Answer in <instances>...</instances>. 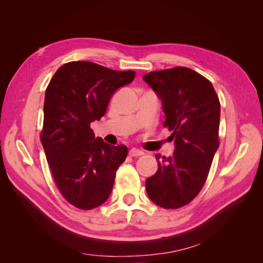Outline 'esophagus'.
I'll return each mask as SVG.
<instances>
[{
  "mask_svg": "<svg viewBox=\"0 0 263 263\" xmlns=\"http://www.w3.org/2000/svg\"><path fill=\"white\" fill-rule=\"evenodd\" d=\"M142 155H144V153H142V151L139 150V149L132 148L129 150V156L130 157H139V156H142Z\"/></svg>",
  "mask_w": 263,
  "mask_h": 263,
  "instance_id": "1",
  "label": "esophagus"
}]
</instances>
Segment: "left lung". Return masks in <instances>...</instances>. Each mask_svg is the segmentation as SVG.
I'll return each instance as SVG.
<instances>
[{
    "mask_svg": "<svg viewBox=\"0 0 263 263\" xmlns=\"http://www.w3.org/2000/svg\"><path fill=\"white\" fill-rule=\"evenodd\" d=\"M142 79L162 101L163 126L176 145L146 180L147 194L160 208L180 209L200 193L218 149V95L210 80L185 67L153 71Z\"/></svg>",
    "mask_w": 263,
    "mask_h": 263,
    "instance_id": "1",
    "label": "left lung"
}]
</instances>
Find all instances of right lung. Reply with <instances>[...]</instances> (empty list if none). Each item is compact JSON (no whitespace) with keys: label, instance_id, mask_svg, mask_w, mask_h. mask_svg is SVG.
<instances>
[{"label":"right lung","instance_id":"1","mask_svg":"<svg viewBox=\"0 0 263 263\" xmlns=\"http://www.w3.org/2000/svg\"><path fill=\"white\" fill-rule=\"evenodd\" d=\"M135 74L71 61L55 71L47 86L41 140L55 185L78 209L98 208L112 192L128 150L95 138L90 125L105 115L114 92Z\"/></svg>","mask_w":263,"mask_h":263}]
</instances>
